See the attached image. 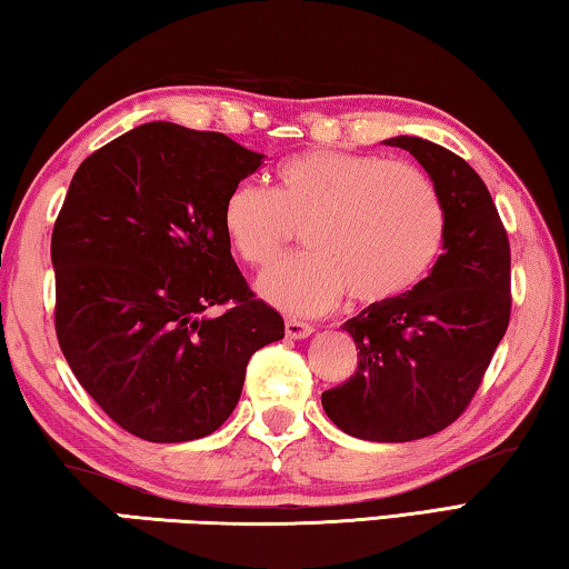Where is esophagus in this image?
<instances>
[{"mask_svg": "<svg viewBox=\"0 0 569 569\" xmlns=\"http://www.w3.org/2000/svg\"><path fill=\"white\" fill-rule=\"evenodd\" d=\"M313 333V326L306 323V321H296V319H288L286 321V336L288 339H308V336Z\"/></svg>", "mask_w": 569, "mask_h": 569, "instance_id": "1", "label": "esophagus"}]
</instances>
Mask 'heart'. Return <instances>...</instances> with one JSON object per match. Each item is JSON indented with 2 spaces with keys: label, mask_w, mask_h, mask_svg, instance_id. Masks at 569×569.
Wrapping results in <instances>:
<instances>
[{
  "label": "heart",
  "mask_w": 569,
  "mask_h": 569,
  "mask_svg": "<svg viewBox=\"0 0 569 569\" xmlns=\"http://www.w3.org/2000/svg\"><path fill=\"white\" fill-rule=\"evenodd\" d=\"M276 178V190L256 180L230 188L223 230L246 263L263 268L303 228L311 250L258 281L281 311L319 316L346 293L361 306L389 303L435 266L447 213L435 180L417 166L316 148L283 160Z\"/></svg>",
  "instance_id": "b5f03b06"
}]
</instances>
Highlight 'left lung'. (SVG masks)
Listing matches in <instances>:
<instances>
[{
    "label": "left lung",
    "mask_w": 569,
    "mask_h": 569,
    "mask_svg": "<svg viewBox=\"0 0 569 569\" xmlns=\"http://www.w3.org/2000/svg\"><path fill=\"white\" fill-rule=\"evenodd\" d=\"M387 146L409 150L435 180L445 250L413 291L343 323L359 369L321 403L356 439L413 441L447 429L475 399L512 313V258L495 200L467 160L409 134Z\"/></svg>",
    "instance_id": "8db88e82"
}]
</instances>
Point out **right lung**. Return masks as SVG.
<instances>
[{
    "label": "right lung",
    "mask_w": 569,
    "mask_h": 569,
    "mask_svg": "<svg viewBox=\"0 0 569 569\" xmlns=\"http://www.w3.org/2000/svg\"><path fill=\"white\" fill-rule=\"evenodd\" d=\"M263 156L223 132L146 122L77 168L52 230L54 331L82 389L130 435H213L281 313L230 256L223 203ZM216 307L218 315H210Z\"/></svg>",
    "instance_id": "1"
}]
</instances>
